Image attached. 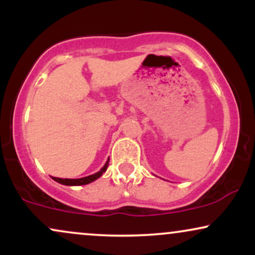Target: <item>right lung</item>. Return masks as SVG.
<instances>
[{"label":"right lung","mask_w":255,"mask_h":255,"mask_svg":"<svg viewBox=\"0 0 255 255\" xmlns=\"http://www.w3.org/2000/svg\"><path fill=\"white\" fill-rule=\"evenodd\" d=\"M108 165H109V159L107 160V163H105L103 168L101 169L98 172H96V174L93 175H90V176H86V177H81V178H60V177H52V180H55L56 182L61 183V184H66V186H81V184H87V183H91L93 182L95 180H97L103 175V172L107 171L108 169Z\"/></svg>","instance_id":"1"}]
</instances>
